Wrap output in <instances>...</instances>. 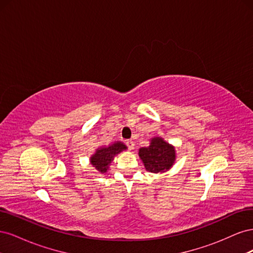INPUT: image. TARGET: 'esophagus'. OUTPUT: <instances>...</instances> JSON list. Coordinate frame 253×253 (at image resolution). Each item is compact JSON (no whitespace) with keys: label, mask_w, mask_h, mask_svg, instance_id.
<instances>
[{"label":"esophagus","mask_w":253,"mask_h":253,"mask_svg":"<svg viewBox=\"0 0 253 253\" xmlns=\"http://www.w3.org/2000/svg\"><path fill=\"white\" fill-rule=\"evenodd\" d=\"M126 144L127 145V148L129 149V150H133L134 149V141L133 140H126Z\"/></svg>","instance_id":"34e87169"}]
</instances>
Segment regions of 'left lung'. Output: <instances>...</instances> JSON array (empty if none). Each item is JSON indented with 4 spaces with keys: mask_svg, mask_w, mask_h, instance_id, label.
Returning a JSON list of instances; mask_svg holds the SVG:
<instances>
[{
    "mask_svg": "<svg viewBox=\"0 0 253 253\" xmlns=\"http://www.w3.org/2000/svg\"><path fill=\"white\" fill-rule=\"evenodd\" d=\"M150 141L149 147L140 148L138 151L145 170L151 173L169 171L176 160L175 147L160 136L153 137Z\"/></svg>",
    "mask_w": 253,
    "mask_h": 253,
    "instance_id": "8db88e82",
    "label": "left lung"
}]
</instances>
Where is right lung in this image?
Wrapping results in <instances>:
<instances>
[{"mask_svg": "<svg viewBox=\"0 0 253 253\" xmlns=\"http://www.w3.org/2000/svg\"><path fill=\"white\" fill-rule=\"evenodd\" d=\"M126 149V145L121 141H114L109 145H102L96 149L93 155H90L89 163L99 173L104 174L109 171L114 158Z\"/></svg>", "mask_w": 253, "mask_h": 253, "instance_id": "add662e5", "label": "right lung"}]
</instances>
